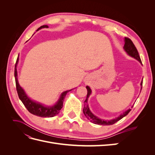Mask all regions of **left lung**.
Returning <instances> with one entry per match:
<instances>
[{
    "label": "left lung",
    "instance_id": "obj_1",
    "mask_svg": "<svg viewBox=\"0 0 155 155\" xmlns=\"http://www.w3.org/2000/svg\"><path fill=\"white\" fill-rule=\"evenodd\" d=\"M124 50L126 51V52L129 55H130L131 57H133L135 59H137V60H138L140 63H142L141 59L140 58V55L138 54V51L136 48V46H134V43H133V41H131L128 37H125V45L124 46ZM142 83H143V81L141 83V85L142 86ZM87 89V98L85 101V103H87V100L88 97L90 96V94H91V90L89 87L87 86L86 87ZM133 108V107H132ZM131 110V109H129L127 111H125V112L122 114H121L118 118L114 119V120H101L100 118H98L97 117H96V116L94 115L92 112H91V110H89V108L88 107V105H87L85 104V105L84 106L83 112L85 116L87 117V119H88L90 120L92 123L94 124H97V125H113L114 124H115L117 121H119L120 120L122 119L124 116H125L127 114H129V112Z\"/></svg>",
    "mask_w": 155,
    "mask_h": 155
}]
</instances>
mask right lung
Returning a JSON list of instances; mask_svg holds the SVG:
<instances>
[{"instance_id": "obj_1", "label": "right lung", "mask_w": 155, "mask_h": 155, "mask_svg": "<svg viewBox=\"0 0 155 155\" xmlns=\"http://www.w3.org/2000/svg\"><path fill=\"white\" fill-rule=\"evenodd\" d=\"M43 28H48L47 25H43L41 26L40 28H39V30ZM18 60V56L17 59V61L15 63V72H14V75H15V83H16V89L17 91V94L18 97L22 102V104L26 107L27 110H28L30 113L32 114H34L37 116L41 117H53L58 114L59 113L61 109H62L63 105V101L65 96H66L67 92H70L72 90H69L63 92L61 97L59 99L57 104L54 105L52 107H45L42 104H39V103L34 101L33 100H30V98L27 96V95L25 94L24 90L22 88V87L18 84V80H17V64Z\"/></svg>"}]
</instances>
